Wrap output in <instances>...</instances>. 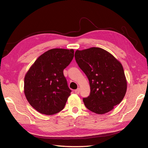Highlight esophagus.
<instances>
[{
  "instance_id": "obj_1",
  "label": "esophagus",
  "mask_w": 148,
  "mask_h": 148,
  "mask_svg": "<svg viewBox=\"0 0 148 148\" xmlns=\"http://www.w3.org/2000/svg\"><path fill=\"white\" fill-rule=\"evenodd\" d=\"M79 92H80V89H79V88H78V89H75V92L76 94H79Z\"/></svg>"
}]
</instances>
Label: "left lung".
<instances>
[{
  "label": "left lung",
  "instance_id": "left-lung-1",
  "mask_svg": "<svg viewBox=\"0 0 148 148\" xmlns=\"http://www.w3.org/2000/svg\"><path fill=\"white\" fill-rule=\"evenodd\" d=\"M75 57L90 85V95L83 99L85 106L97 114L109 112L126 94L127 83L122 65L99 47L77 50Z\"/></svg>",
  "mask_w": 148,
  "mask_h": 148
}]
</instances>
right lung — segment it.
I'll return each mask as SVG.
<instances>
[{"label": "right lung", "mask_w": 148, "mask_h": 148, "mask_svg": "<svg viewBox=\"0 0 148 148\" xmlns=\"http://www.w3.org/2000/svg\"><path fill=\"white\" fill-rule=\"evenodd\" d=\"M73 57V49H50L38 58L25 75V96L39 112L51 115L64 108L71 91L64 70Z\"/></svg>", "instance_id": "obj_1"}]
</instances>
